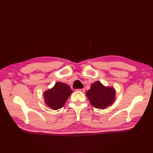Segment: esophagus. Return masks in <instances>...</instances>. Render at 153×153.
<instances>
[{
  "label": "esophagus",
  "instance_id": "1",
  "mask_svg": "<svg viewBox=\"0 0 153 153\" xmlns=\"http://www.w3.org/2000/svg\"><path fill=\"white\" fill-rule=\"evenodd\" d=\"M77 91H80V92H84V91H85V89H77Z\"/></svg>",
  "mask_w": 153,
  "mask_h": 153
}]
</instances>
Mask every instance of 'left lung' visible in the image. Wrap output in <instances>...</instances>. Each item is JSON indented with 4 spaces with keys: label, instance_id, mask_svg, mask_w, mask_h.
<instances>
[{
    "label": "left lung",
    "instance_id": "obj_1",
    "mask_svg": "<svg viewBox=\"0 0 153 153\" xmlns=\"http://www.w3.org/2000/svg\"><path fill=\"white\" fill-rule=\"evenodd\" d=\"M115 92L113 88L106 87L100 82L97 81L92 84L86 94L92 106L97 108L103 109L114 102Z\"/></svg>",
    "mask_w": 153,
    "mask_h": 153
}]
</instances>
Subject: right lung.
Here are the masks:
<instances>
[{
	"instance_id": "obj_1",
	"label": "right lung",
	"mask_w": 153,
	"mask_h": 153,
	"mask_svg": "<svg viewBox=\"0 0 153 153\" xmlns=\"http://www.w3.org/2000/svg\"><path fill=\"white\" fill-rule=\"evenodd\" d=\"M72 92L68 85L64 83L57 82L52 89L44 93L45 103L52 109L61 108L65 104Z\"/></svg>"
}]
</instances>
